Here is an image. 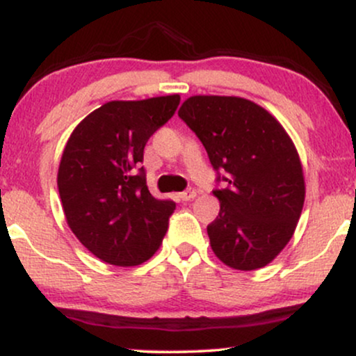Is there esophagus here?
<instances>
[{"label": "esophagus", "instance_id": "esophagus-1", "mask_svg": "<svg viewBox=\"0 0 356 356\" xmlns=\"http://www.w3.org/2000/svg\"><path fill=\"white\" fill-rule=\"evenodd\" d=\"M195 195H197V191L192 189V187H189V189L184 191V192H181V194H179V199H181V201H192V199H194Z\"/></svg>", "mask_w": 356, "mask_h": 356}]
</instances>
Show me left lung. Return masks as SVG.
<instances>
[{"label":"left lung","mask_w":356,"mask_h":356,"mask_svg":"<svg viewBox=\"0 0 356 356\" xmlns=\"http://www.w3.org/2000/svg\"><path fill=\"white\" fill-rule=\"evenodd\" d=\"M179 117L226 182L212 192L220 202L207 226L212 251L239 271L266 266L293 238L305 204L303 165L291 137L266 108L241 97H189Z\"/></svg>","instance_id":"8db88e82"}]
</instances>
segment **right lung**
<instances>
[{"label":"right lung","instance_id":"add662e5","mask_svg":"<svg viewBox=\"0 0 356 356\" xmlns=\"http://www.w3.org/2000/svg\"><path fill=\"white\" fill-rule=\"evenodd\" d=\"M181 97L112 100L93 110L68 138L58 167L65 219L92 254L113 266H137L161 248L170 199L145 186L144 147L174 115Z\"/></svg>","mask_w":356,"mask_h":356}]
</instances>
